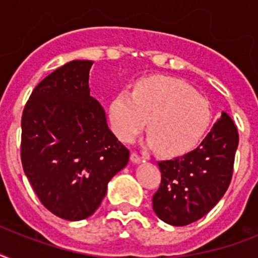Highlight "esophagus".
I'll return each mask as SVG.
<instances>
[{
	"label": "esophagus",
	"mask_w": 258,
	"mask_h": 258,
	"mask_svg": "<svg viewBox=\"0 0 258 258\" xmlns=\"http://www.w3.org/2000/svg\"><path fill=\"white\" fill-rule=\"evenodd\" d=\"M130 158H131V162H133V163H139V162H142V159H143V158H142L138 153H135V151L131 153V157Z\"/></svg>",
	"instance_id": "obj_1"
}]
</instances>
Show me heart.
<instances>
[{
    "mask_svg": "<svg viewBox=\"0 0 258 258\" xmlns=\"http://www.w3.org/2000/svg\"><path fill=\"white\" fill-rule=\"evenodd\" d=\"M112 130L131 142L149 121L147 146L166 157H180L196 149L212 120L209 101L182 80L149 76L138 80L134 92L121 89L109 107Z\"/></svg>",
    "mask_w": 258,
    "mask_h": 258,
    "instance_id": "b5f03b06",
    "label": "heart"
}]
</instances>
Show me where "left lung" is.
<instances>
[{
    "instance_id": "8db88e82",
    "label": "left lung",
    "mask_w": 258,
    "mask_h": 258,
    "mask_svg": "<svg viewBox=\"0 0 258 258\" xmlns=\"http://www.w3.org/2000/svg\"><path fill=\"white\" fill-rule=\"evenodd\" d=\"M238 131L222 112L196 150L170 161L158 162L162 179L153 197L154 212L166 224H192L217 205L233 176Z\"/></svg>"
}]
</instances>
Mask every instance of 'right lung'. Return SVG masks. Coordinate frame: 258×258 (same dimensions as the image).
Masks as SVG:
<instances>
[{"label":"right lung","instance_id":"add662e5","mask_svg":"<svg viewBox=\"0 0 258 258\" xmlns=\"http://www.w3.org/2000/svg\"><path fill=\"white\" fill-rule=\"evenodd\" d=\"M92 61L67 62L36 86L21 117V162L36 196L54 216L84 220L130 159L89 96Z\"/></svg>","mask_w":258,"mask_h":258}]
</instances>
